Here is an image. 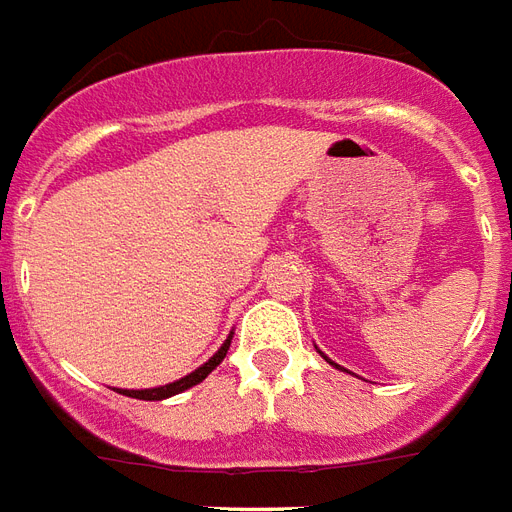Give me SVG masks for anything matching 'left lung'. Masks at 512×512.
<instances>
[{"label":"left lung","mask_w":512,"mask_h":512,"mask_svg":"<svg viewBox=\"0 0 512 512\" xmlns=\"http://www.w3.org/2000/svg\"><path fill=\"white\" fill-rule=\"evenodd\" d=\"M326 361H329V359H326ZM329 364H334V361H329ZM334 367H337V370H340V364H334Z\"/></svg>","instance_id":"1"}]
</instances>
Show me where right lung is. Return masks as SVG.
<instances>
[{"mask_svg":"<svg viewBox=\"0 0 512 512\" xmlns=\"http://www.w3.org/2000/svg\"><path fill=\"white\" fill-rule=\"evenodd\" d=\"M229 343H232V337H229V340H226V343L221 345V348H218V353H215L213 359L205 361V364H202L199 370H194V372H191V375H186V378H180V380H175V383H169V386H161V388H145V391H124V388H121V394H126V397H134V399H167V397H175V394H180V391H186V388L202 383V380H205L207 375H210V372H213L215 367H218V364L224 361L226 351H229Z\"/></svg>","mask_w":512,"mask_h":512,"instance_id":"1","label":"right lung"}]
</instances>
